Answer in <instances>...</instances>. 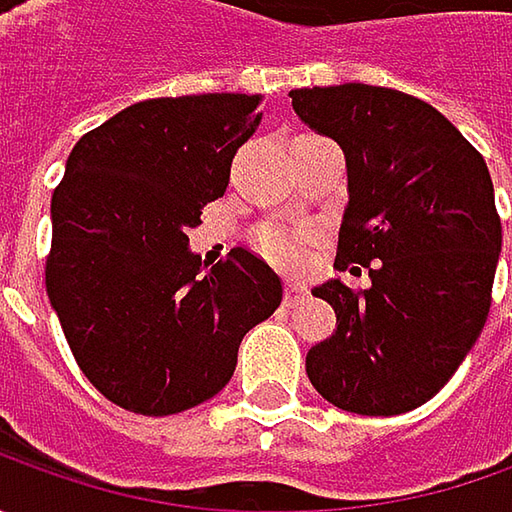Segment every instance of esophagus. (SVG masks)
Segmentation results:
<instances>
[{"label": "esophagus", "instance_id": "1", "mask_svg": "<svg viewBox=\"0 0 512 512\" xmlns=\"http://www.w3.org/2000/svg\"><path fill=\"white\" fill-rule=\"evenodd\" d=\"M305 285H302V282H293V279H290V282H287L285 285V305L287 307H293V305H299V302H302V299H305Z\"/></svg>", "mask_w": 512, "mask_h": 512}]
</instances>
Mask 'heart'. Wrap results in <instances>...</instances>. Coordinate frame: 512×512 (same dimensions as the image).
Instances as JSON below:
<instances>
[{"label":"heart","instance_id":"heart-1","mask_svg":"<svg viewBox=\"0 0 512 512\" xmlns=\"http://www.w3.org/2000/svg\"><path fill=\"white\" fill-rule=\"evenodd\" d=\"M259 247H262V253H265L267 259H273L279 265H296L302 259L299 239L285 233V230H265L259 236Z\"/></svg>","mask_w":512,"mask_h":512}]
</instances>
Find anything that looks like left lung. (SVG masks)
Here are the masks:
<instances>
[{"label": "left lung", "mask_w": 512, "mask_h": 512, "mask_svg": "<svg viewBox=\"0 0 512 512\" xmlns=\"http://www.w3.org/2000/svg\"><path fill=\"white\" fill-rule=\"evenodd\" d=\"M290 99L344 150L336 267H370L367 290L313 287L336 330L307 350V379L347 413L399 416L450 382L487 322L502 253L490 170L439 110L402 90L347 82Z\"/></svg>", "instance_id": "1"}]
</instances>
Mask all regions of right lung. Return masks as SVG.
I'll use <instances>...</instances> for the list:
<instances>
[{
    "instance_id": "add662e5",
    "label": "right lung",
    "mask_w": 512,
    "mask_h": 512,
    "mask_svg": "<svg viewBox=\"0 0 512 512\" xmlns=\"http://www.w3.org/2000/svg\"><path fill=\"white\" fill-rule=\"evenodd\" d=\"M262 96L145 99L85 133L53 190L45 287L73 359L113 404L170 416L213 399L282 282L245 247L202 267L187 230L225 193Z\"/></svg>"
}]
</instances>
